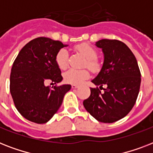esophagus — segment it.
<instances>
[{"mask_svg":"<svg viewBox=\"0 0 153 153\" xmlns=\"http://www.w3.org/2000/svg\"><path fill=\"white\" fill-rule=\"evenodd\" d=\"M71 87H72V89H76L79 87V86H78V85H76V84H72Z\"/></svg>","mask_w":153,"mask_h":153,"instance_id":"obj_1","label":"esophagus"}]
</instances>
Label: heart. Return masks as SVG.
I'll use <instances>...</instances> for the list:
<instances>
[{
    "label": "heart",
    "mask_w": 153,
    "mask_h": 153,
    "mask_svg": "<svg viewBox=\"0 0 153 153\" xmlns=\"http://www.w3.org/2000/svg\"><path fill=\"white\" fill-rule=\"evenodd\" d=\"M78 51L86 57V65L89 69L92 71H98L99 69V64L97 61L98 57V51L91 44L83 43L79 44L75 47ZM55 62L56 64L61 70H64L67 68L68 64V52L66 49H61L58 51L55 56ZM90 77V73L87 70H76L70 69L68 70L63 75L65 82L68 83L73 84H81L85 80Z\"/></svg>",
    "instance_id": "b5f03b06"
}]
</instances>
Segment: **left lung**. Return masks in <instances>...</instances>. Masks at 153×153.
Listing matches in <instances>:
<instances>
[{"label":"left lung","instance_id":"8db88e82","mask_svg":"<svg viewBox=\"0 0 153 153\" xmlns=\"http://www.w3.org/2000/svg\"><path fill=\"white\" fill-rule=\"evenodd\" d=\"M96 46L102 49L104 62L98 76L92 80L97 87L91 88V95L83 101V105L98 121L113 123L126 117L135 105L140 71L133 53L123 42L103 39L96 42Z\"/></svg>","mask_w":153,"mask_h":153}]
</instances>
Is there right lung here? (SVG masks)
<instances>
[{"label": "right lung", "mask_w": 153, "mask_h": 153, "mask_svg": "<svg viewBox=\"0 0 153 153\" xmlns=\"http://www.w3.org/2000/svg\"><path fill=\"white\" fill-rule=\"evenodd\" d=\"M66 47L62 42L38 37L28 42L13 62L10 74V93L16 108L25 118L46 123L62 105L71 85L57 86L62 81L55 56ZM54 82L52 88L46 86Z\"/></svg>", "instance_id": "right-lung-1"}]
</instances>
